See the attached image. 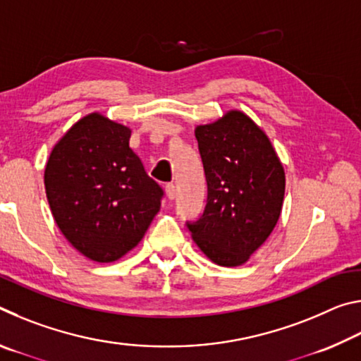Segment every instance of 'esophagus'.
Listing matches in <instances>:
<instances>
[{
  "label": "esophagus",
  "mask_w": 361,
  "mask_h": 361,
  "mask_svg": "<svg viewBox=\"0 0 361 361\" xmlns=\"http://www.w3.org/2000/svg\"><path fill=\"white\" fill-rule=\"evenodd\" d=\"M164 189H166V194H167V197L170 200L175 199V185H173V183H167L166 188H164Z\"/></svg>",
  "instance_id": "esophagus-1"
}]
</instances>
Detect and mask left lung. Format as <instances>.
<instances>
[{
  "label": "left lung",
  "mask_w": 361,
  "mask_h": 361,
  "mask_svg": "<svg viewBox=\"0 0 361 361\" xmlns=\"http://www.w3.org/2000/svg\"><path fill=\"white\" fill-rule=\"evenodd\" d=\"M209 197L188 224L192 240L218 266L235 267L267 240L282 213L285 170L266 132L240 109L195 127Z\"/></svg>",
  "instance_id": "1"
}]
</instances>
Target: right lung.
Instances as JSON below:
<instances>
[{
  "label": "right lung",
  "instance_id": "right-lung-1",
  "mask_svg": "<svg viewBox=\"0 0 361 361\" xmlns=\"http://www.w3.org/2000/svg\"><path fill=\"white\" fill-rule=\"evenodd\" d=\"M132 130L102 113L73 124L51 151L46 195L65 239L85 258L129 253L161 210L162 189L130 149Z\"/></svg>",
  "mask_w": 361,
  "mask_h": 361
}]
</instances>
